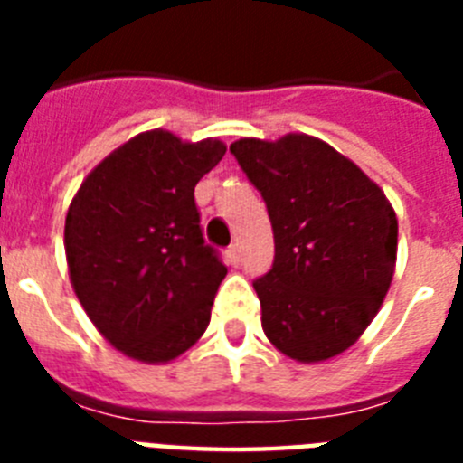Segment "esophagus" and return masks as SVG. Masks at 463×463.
<instances>
[{
  "label": "esophagus",
  "mask_w": 463,
  "mask_h": 463,
  "mask_svg": "<svg viewBox=\"0 0 463 463\" xmlns=\"http://www.w3.org/2000/svg\"><path fill=\"white\" fill-rule=\"evenodd\" d=\"M227 260H229V264H239V245H229Z\"/></svg>",
  "instance_id": "1"
}]
</instances>
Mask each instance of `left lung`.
Instances as JSON below:
<instances>
[{"label":"left lung","mask_w":463,"mask_h":463,"mask_svg":"<svg viewBox=\"0 0 463 463\" xmlns=\"http://www.w3.org/2000/svg\"><path fill=\"white\" fill-rule=\"evenodd\" d=\"M261 192L276 260L255 280L261 329L301 364L345 353L392 285L399 222L384 192L353 159L308 134L229 146Z\"/></svg>","instance_id":"1"}]
</instances>
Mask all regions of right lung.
Wrapping results in <instances>:
<instances>
[{
	"label": "right lung",
	"instance_id": "right-lung-1",
	"mask_svg": "<svg viewBox=\"0 0 463 463\" xmlns=\"http://www.w3.org/2000/svg\"><path fill=\"white\" fill-rule=\"evenodd\" d=\"M224 153L220 138L141 132L101 159L69 203V280L125 357L174 362L211 322L227 267L203 241L194 187Z\"/></svg>",
	"mask_w": 463,
	"mask_h": 463
}]
</instances>
